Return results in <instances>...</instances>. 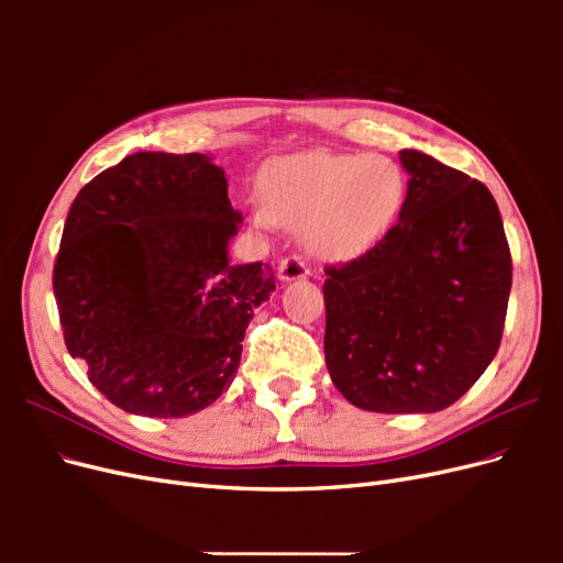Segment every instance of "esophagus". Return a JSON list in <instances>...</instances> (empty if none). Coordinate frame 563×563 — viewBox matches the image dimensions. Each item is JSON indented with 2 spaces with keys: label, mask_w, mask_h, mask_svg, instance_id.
Wrapping results in <instances>:
<instances>
[{
  "label": "esophagus",
  "mask_w": 563,
  "mask_h": 563,
  "mask_svg": "<svg viewBox=\"0 0 563 563\" xmlns=\"http://www.w3.org/2000/svg\"><path fill=\"white\" fill-rule=\"evenodd\" d=\"M305 277H310V267L300 258V255H286V258H282L279 279L294 282V279H305Z\"/></svg>",
  "instance_id": "obj_1"
}]
</instances>
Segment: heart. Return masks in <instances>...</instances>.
<instances>
[{"label":"heart","mask_w":563,"mask_h":563,"mask_svg":"<svg viewBox=\"0 0 563 563\" xmlns=\"http://www.w3.org/2000/svg\"><path fill=\"white\" fill-rule=\"evenodd\" d=\"M261 225L302 230L323 261L345 263L378 244L406 201L401 166L383 155L302 152L261 174Z\"/></svg>","instance_id":"heart-1"}]
</instances>
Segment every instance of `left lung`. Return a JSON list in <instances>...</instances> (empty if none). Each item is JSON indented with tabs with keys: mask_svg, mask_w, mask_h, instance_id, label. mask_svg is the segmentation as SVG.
<instances>
[{
	"mask_svg": "<svg viewBox=\"0 0 563 563\" xmlns=\"http://www.w3.org/2000/svg\"><path fill=\"white\" fill-rule=\"evenodd\" d=\"M399 223L360 258L329 265L323 352L350 404L434 413L479 380L503 338L512 255L488 187L401 150Z\"/></svg>",
	"mask_w": 563,
	"mask_h": 563,
	"instance_id": "left-lung-1",
	"label": "left lung"
}]
</instances>
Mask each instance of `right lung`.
Masks as SVG:
<instances>
[{"label": "right lung", "instance_id": "1", "mask_svg": "<svg viewBox=\"0 0 563 563\" xmlns=\"http://www.w3.org/2000/svg\"><path fill=\"white\" fill-rule=\"evenodd\" d=\"M242 213L207 155L135 152L79 190L54 265L67 352L126 413L185 418L232 385L263 263L232 265Z\"/></svg>", "mask_w": 563, "mask_h": 563}]
</instances>
